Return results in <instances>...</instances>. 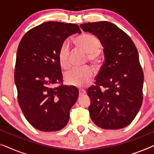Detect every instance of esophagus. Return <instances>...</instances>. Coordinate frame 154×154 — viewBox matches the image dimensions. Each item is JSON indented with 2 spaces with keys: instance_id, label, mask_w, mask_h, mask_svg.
<instances>
[{
  "instance_id": "obj_1",
  "label": "esophagus",
  "mask_w": 154,
  "mask_h": 154,
  "mask_svg": "<svg viewBox=\"0 0 154 154\" xmlns=\"http://www.w3.org/2000/svg\"><path fill=\"white\" fill-rule=\"evenodd\" d=\"M85 93H86V91L85 90H83V89L79 90V96L83 95V94H85Z\"/></svg>"
}]
</instances>
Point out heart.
Returning a JSON list of instances; mask_svg holds the SVG:
<instances>
[{"label":"heart","instance_id":"heart-1","mask_svg":"<svg viewBox=\"0 0 154 154\" xmlns=\"http://www.w3.org/2000/svg\"><path fill=\"white\" fill-rule=\"evenodd\" d=\"M75 43L88 54V61L94 66L100 64V55L99 50L101 48L100 39L91 34H83L75 39ZM58 59L60 66L64 69L70 66L69 62V45L66 42L62 44L59 50ZM93 71L90 66H85L80 68H73L65 73L64 81L69 85L83 87L91 81Z\"/></svg>","mask_w":154,"mask_h":154}]
</instances>
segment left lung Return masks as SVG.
<instances>
[{"instance_id": "1", "label": "left lung", "mask_w": 154, "mask_h": 154, "mask_svg": "<svg viewBox=\"0 0 154 154\" xmlns=\"http://www.w3.org/2000/svg\"><path fill=\"white\" fill-rule=\"evenodd\" d=\"M80 27L100 39L104 62L95 85L87 90L93 123L106 130L130 125L142 104L144 73L136 46L130 37L113 23H85Z\"/></svg>"}]
</instances>
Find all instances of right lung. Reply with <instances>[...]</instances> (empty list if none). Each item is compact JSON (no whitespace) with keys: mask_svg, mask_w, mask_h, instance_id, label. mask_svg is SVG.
<instances>
[{"mask_svg":"<svg viewBox=\"0 0 154 154\" xmlns=\"http://www.w3.org/2000/svg\"><path fill=\"white\" fill-rule=\"evenodd\" d=\"M76 33H81L77 24L48 22L29 30L19 44L14 69L18 102L29 123L41 131L64 128L77 101L79 90L62 85L58 59L62 44ZM55 84L60 85L54 88Z\"/></svg>","mask_w":154,"mask_h":154,"instance_id":"1","label":"right lung"}]
</instances>
